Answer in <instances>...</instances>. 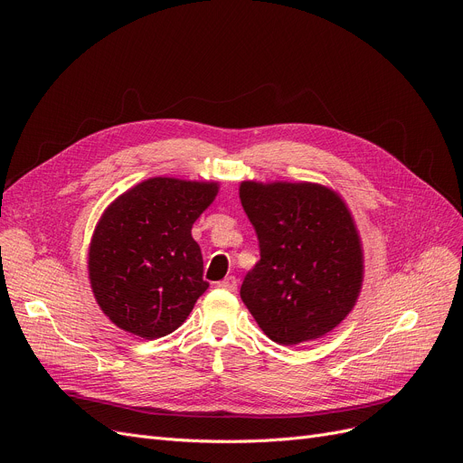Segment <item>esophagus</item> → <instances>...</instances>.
Masks as SVG:
<instances>
[{"instance_id": "obj_1", "label": "esophagus", "mask_w": 463, "mask_h": 463, "mask_svg": "<svg viewBox=\"0 0 463 463\" xmlns=\"http://www.w3.org/2000/svg\"><path fill=\"white\" fill-rule=\"evenodd\" d=\"M217 287H222V288H225V290H236V287H238V279L234 278V276H229V278H225V279H222L217 283Z\"/></svg>"}]
</instances>
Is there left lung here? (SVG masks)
I'll list each match as a JSON object with an SVG mask.
<instances>
[{"mask_svg": "<svg viewBox=\"0 0 463 463\" xmlns=\"http://www.w3.org/2000/svg\"><path fill=\"white\" fill-rule=\"evenodd\" d=\"M240 199L260 259L240 297L279 345L321 337L353 309L362 285V248L337 194L315 184L244 182Z\"/></svg>", "mask_w": 463, "mask_h": 463, "instance_id": "left-lung-1", "label": "left lung"}]
</instances>
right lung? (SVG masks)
Listing matches in <instances>:
<instances>
[{
	"mask_svg": "<svg viewBox=\"0 0 463 463\" xmlns=\"http://www.w3.org/2000/svg\"><path fill=\"white\" fill-rule=\"evenodd\" d=\"M217 184L152 178L116 199L90 246L97 304L119 328L144 339L175 332L208 288L191 236Z\"/></svg>",
	"mask_w": 463,
	"mask_h": 463,
	"instance_id": "right-lung-1",
	"label": "right lung"
}]
</instances>
